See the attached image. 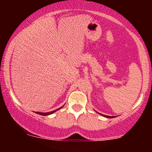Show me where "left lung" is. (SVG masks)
Listing matches in <instances>:
<instances>
[{
    "mask_svg": "<svg viewBox=\"0 0 152 152\" xmlns=\"http://www.w3.org/2000/svg\"><path fill=\"white\" fill-rule=\"evenodd\" d=\"M102 116H105V117H107V118H114L115 117V116H106V115H103V114H102Z\"/></svg>",
    "mask_w": 152,
    "mask_h": 152,
    "instance_id": "obj_1",
    "label": "left lung"
}]
</instances>
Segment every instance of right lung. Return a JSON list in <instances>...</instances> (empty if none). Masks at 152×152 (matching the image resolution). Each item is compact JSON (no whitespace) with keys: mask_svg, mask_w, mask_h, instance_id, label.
I'll return each instance as SVG.
<instances>
[{"mask_svg":"<svg viewBox=\"0 0 152 152\" xmlns=\"http://www.w3.org/2000/svg\"><path fill=\"white\" fill-rule=\"evenodd\" d=\"M61 108H62V107H61ZM61 108H59V109H56V110H55V111H50V112H47V113H42V112H36V113H37L38 114H41V115H43V116H47V115H50V114H53V113H54L55 112V111H58V109H60Z\"/></svg>","mask_w":152,"mask_h":152,"instance_id":"right-lung-1","label":"right lung"}]
</instances>
